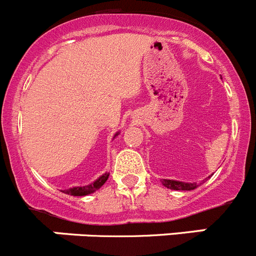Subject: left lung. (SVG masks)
I'll list each match as a JSON object with an SVG mask.
<instances>
[{
    "instance_id": "left-lung-1",
    "label": "left lung",
    "mask_w": 256,
    "mask_h": 256,
    "mask_svg": "<svg viewBox=\"0 0 256 256\" xmlns=\"http://www.w3.org/2000/svg\"><path fill=\"white\" fill-rule=\"evenodd\" d=\"M164 187L174 190H192L198 187L197 183H187L180 180H173V179H162Z\"/></svg>"
}]
</instances>
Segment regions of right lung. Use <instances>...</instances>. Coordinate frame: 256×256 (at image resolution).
I'll return each mask as SVG.
<instances>
[{
    "label": "right lung",
    "mask_w": 256,
    "mask_h": 256,
    "mask_svg": "<svg viewBox=\"0 0 256 256\" xmlns=\"http://www.w3.org/2000/svg\"><path fill=\"white\" fill-rule=\"evenodd\" d=\"M117 135H118V132L114 134V138H116ZM108 176H110V173H104V174H102V176H100L98 179H96L94 182L90 183V184L83 186V187L68 188V190H62V192L66 193V194L78 196V197H82V196H88V194H90V193L96 192V190H100V188H101L102 186L104 184V182H106L107 179H108Z\"/></svg>",
    "instance_id": "obj_1"
}]
</instances>
